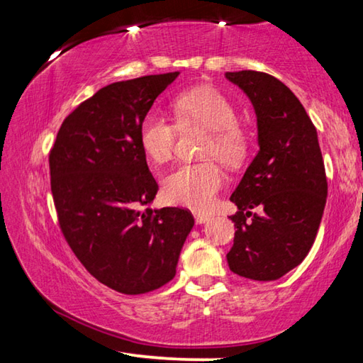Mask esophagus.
Listing matches in <instances>:
<instances>
[{
    "label": "esophagus",
    "instance_id": "1",
    "mask_svg": "<svg viewBox=\"0 0 363 363\" xmlns=\"http://www.w3.org/2000/svg\"><path fill=\"white\" fill-rule=\"evenodd\" d=\"M211 219L210 214H200V213H195V223L196 224H206L208 220Z\"/></svg>",
    "mask_w": 363,
    "mask_h": 363
}]
</instances>
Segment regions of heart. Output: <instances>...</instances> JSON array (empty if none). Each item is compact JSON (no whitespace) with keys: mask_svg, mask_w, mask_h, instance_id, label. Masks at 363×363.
Returning a JSON list of instances; mask_svg holds the SVG:
<instances>
[{"mask_svg":"<svg viewBox=\"0 0 363 363\" xmlns=\"http://www.w3.org/2000/svg\"><path fill=\"white\" fill-rule=\"evenodd\" d=\"M179 125L203 126L211 131L205 145V158H218L225 164L242 162L247 152V136L237 125L238 116L233 104L218 89L201 86L181 94L174 101ZM177 128L160 113H149L140 123L139 144L147 158L164 163L173 157ZM225 176L214 162L184 163L171 171L163 181L167 201L195 211H206L214 205Z\"/></svg>","mask_w":363,"mask_h":363,"instance_id":"heart-1","label":"heart"}]
</instances>
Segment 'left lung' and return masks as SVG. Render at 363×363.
Returning <instances> with one entry per match:
<instances>
[{
	"mask_svg": "<svg viewBox=\"0 0 363 363\" xmlns=\"http://www.w3.org/2000/svg\"><path fill=\"white\" fill-rule=\"evenodd\" d=\"M253 104L257 150L230 195L238 208L227 262L257 281L284 277L314 245L327 203V176L315 126L291 89L262 72H227ZM261 215H251L253 207ZM251 216L252 219L247 218Z\"/></svg>",
	"mask_w": 363,
	"mask_h": 363,
	"instance_id": "obj_1",
	"label": "left lung"
}]
</instances>
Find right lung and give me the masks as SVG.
Masks as SVG:
<instances>
[{
    "instance_id": "obj_1",
    "label": "right lung",
    "mask_w": 363,
    "mask_h": 363,
    "mask_svg": "<svg viewBox=\"0 0 363 363\" xmlns=\"http://www.w3.org/2000/svg\"><path fill=\"white\" fill-rule=\"evenodd\" d=\"M179 72L104 86L73 110L51 155V190L60 229L101 284L123 294L157 290L174 279L194 218L155 208L158 184L139 144L140 123ZM147 206L144 212L138 208Z\"/></svg>"
}]
</instances>
